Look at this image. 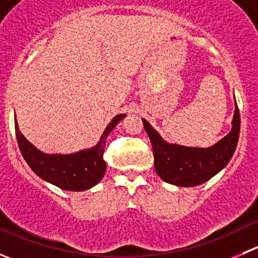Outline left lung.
Wrapping results in <instances>:
<instances>
[{
	"instance_id": "left-lung-1",
	"label": "left lung",
	"mask_w": 258,
	"mask_h": 258,
	"mask_svg": "<svg viewBox=\"0 0 258 258\" xmlns=\"http://www.w3.org/2000/svg\"><path fill=\"white\" fill-rule=\"evenodd\" d=\"M142 122L152 144L156 173L167 183L182 187L199 186L220 172L230 162L240 136L237 103L230 134L207 148L167 144L146 119Z\"/></svg>"
}]
</instances>
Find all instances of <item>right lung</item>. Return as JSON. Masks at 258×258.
I'll return each mask as SVG.
<instances>
[{"mask_svg": "<svg viewBox=\"0 0 258 258\" xmlns=\"http://www.w3.org/2000/svg\"><path fill=\"white\" fill-rule=\"evenodd\" d=\"M126 114L113 117L101 136L100 142L92 148L70 155H48L37 150L21 134L15 116V131L21 153L31 170L41 178L66 191H85L101 181L106 172L103 160L106 139Z\"/></svg>", "mask_w": 258, "mask_h": 258, "instance_id": "add662e5", "label": "right lung"}]
</instances>
